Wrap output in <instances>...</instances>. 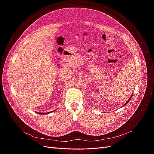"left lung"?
Wrapping results in <instances>:
<instances>
[{"instance_id":"obj_1","label":"left lung","mask_w":154,"mask_h":154,"mask_svg":"<svg viewBox=\"0 0 154 154\" xmlns=\"http://www.w3.org/2000/svg\"><path fill=\"white\" fill-rule=\"evenodd\" d=\"M132 95H133V94H132V95H131V96H130V98H129V99H128V101H127V103H125V105H124V106H125V105H127V103H128V102H129V101H130V100H131V98H132ZM122 107H123V106H122Z\"/></svg>"}]
</instances>
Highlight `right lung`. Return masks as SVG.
<instances>
[{
	"instance_id": "obj_1",
	"label": "right lung",
	"mask_w": 154,
	"mask_h": 154,
	"mask_svg": "<svg viewBox=\"0 0 154 154\" xmlns=\"http://www.w3.org/2000/svg\"><path fill=\"white\" fill-rule=\"evenodd\" d=\"M53 112V111H51V112H45V113H42V112H40V113L36 112V113L37 114H49L51 112Z\"/></svg>"
}]
</instances>
